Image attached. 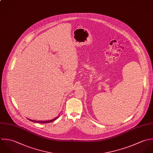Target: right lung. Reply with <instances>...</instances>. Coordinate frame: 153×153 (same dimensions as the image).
<instances>
[{
    "mask_svg": "<svg viewBox=\"0 0 153 153\" xmlns=\"http://www.w3.org/2000/svg\"><path fill=\"white\" fill-rule=\"evenodd\" d=\"M58 118V117H57ZM57 118H55V119H53V120H50V121H33V120H30V119H28L30 121H31L32 122H38V123H50V122H53V121H55Z\"/></svg>",
    "mask_w": 153,
    "mask_h": 153,
    "instance_id": "add662e5",
    "label": "right lung"
}]
</instances>
